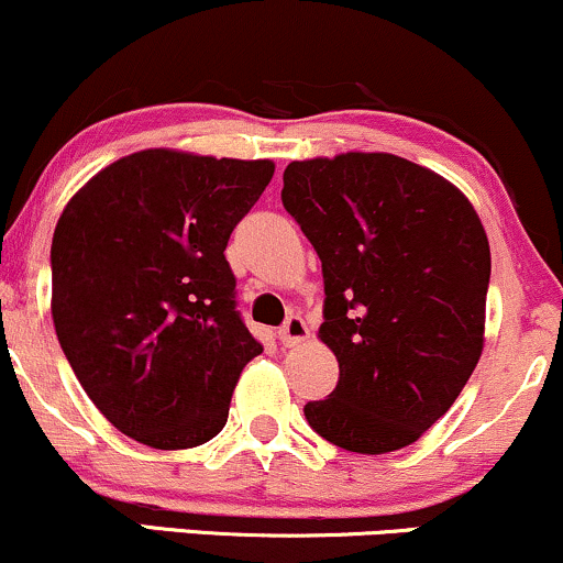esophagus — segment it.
Returning <instances> with one entry per match:
<instances>
[{"label": "esophagus", "instance_id": "1", "mask_svg": "<svg viewBox=\"0 0 563 563\" xmlns=\"http://www.w3.org/2000/svg\"><path fill=\"white\" fill-rule=\"evenodd\" d=\"M309 335V328L307 322H303V317L299 314H290L286 322H283V328L277 330V338H280L283 346H299L301 341H307Z\"/></svg>", "mask_w": 563, "mask_h": 563}]
</instances>
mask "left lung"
Instances as JSON below:
<instances>
[{"instance_id":"left-lung-1","label":"left lung","mask_w":563,"mask_h":563,"mask_svg":"<svg viewBox=\"0 0 563 563\" xmlns=\"http://www.w3.org/2000/svg\"><path fill=\"white\" fill-rule=\"evenodd\" d=\"M280 199L322 262L320 338L341 369L303 406L309 428L354 453L415 443L483 354V222L449 180L393 154L290 162Z\"/></svg>"}]
</instances>
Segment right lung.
Here are the masks:
<instances>
[{"label":"right lung","mask_w":563,"mask_h":563,"mask_svg":"<svg viewBox=\"0 0 563 563\" xmlns=\"http://www.w3.org/2000/svg\"><path fill=\"white\" fill-rule=\"evenodd\" d=\"M275 165L146 148L73 196L52 239L59 346L97 409L162 451L225 428L241 369L262 346L235 309L225 260Z\"/></svg>","instance_id":"add662e5"}]
</instances>
